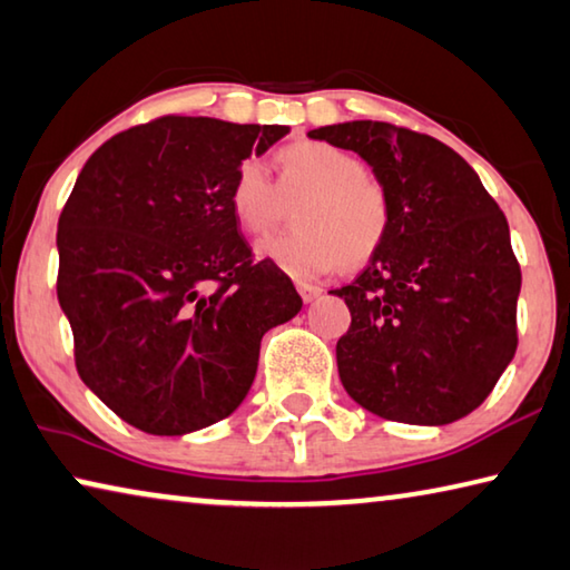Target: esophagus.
<instances>
[{
	"label": "esophagus",
	"instance_id": "obj_1",
	"mask_svg": "<svg viewBox=\"0 0 570 570\" xmlns=\"http://www.w3.org/2000/svg\"><path fill=\"white\" fill-rule=\"evenodd\" d=\"M296 292H299L302 299H304L306 304H309V302H314V299H317V296L322 294V288H320V286H314V284L296 282Z\"/></svg>",
	"mask_w": 570,
	"mask_h": 570
}]
</instances>
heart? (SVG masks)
Wrapping results in <instances>:
<instances>
[{
    "label": "heart",
    "instance_id": "obj_1",
    "mask_svg": "<svg viewBox=\"0 0 570 570\" xmlns=\"http://www.w3.org/2000/svg\"><path fill=\"white\" fill-rule=\"evenodd\" d=\"M276 185L256 159L233 177L228 205L238 228L264 236L299 203L294 230L264 238L256 253L294 278H320L340 264L360 268L385 246L393 228V197L365 161L337 144L304 139L278 149Z\"/></svg>",
    "mask_w": 570,
    "mask_h": 570
}]
</instances>
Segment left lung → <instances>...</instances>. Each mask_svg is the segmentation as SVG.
Wrapping results in <instances>:
<instances>
[{"label":"left lung","instance_id":"left-lung-1","mask_svg":"<svg viewBox=\"0 0 570 570\" xmlns=\"http://www.w3.org/2000/svg\"><path fill=\"white\" fill-rule=\"evenodd\" d=\"M309 137L363 157L393 197L381 253L330 292L352 314L337 342L342 385L387 421L464 419L518 350L522 276L500 205L454 149L426 134L345 121Z\"/></svg>","mask_w":570,"mask_h":570}]
</instances>
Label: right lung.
<instances>
[{"mask_svg":"<svg viewBox=\"0 0 570 570\" xmlns=\"http://www.w3.org/2000/svg\"><path fill=\"white\" fill-rule=\"evenodd\" d=\"M286 134L161 116L80 169L58 220V302L80 381L134 429L223 421L250 391L261 337L299 314L292 278L253 261L228 205L243 161Z\"/></svg>","mask_w":570,"mask_h":570,"instance_id":"right-lung-1","label":"right lung"}]
</instances>
